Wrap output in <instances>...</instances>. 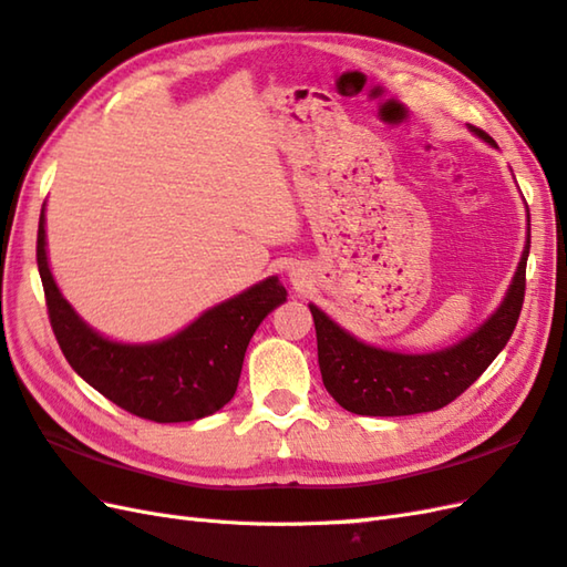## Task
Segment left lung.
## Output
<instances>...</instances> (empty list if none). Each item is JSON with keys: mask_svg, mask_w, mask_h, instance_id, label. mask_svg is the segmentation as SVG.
Here are the masks:
<instances>
[{"mask_svg": "<svg viewBox=\"0 0 567 567\" xmlns=\"http://www.w3.org/2000/svg\"><path fill=\"white\" fill-rule=\"evenodd\" d=\"M470 128L488 145H496L482 128ZM527 256L529 235L501 307L470 338L441 352L402 354L381 350L357 340L309 303L318 340V367L328 393L340 408L361 416H408L445 408L488 369L511 340L525 301Z\"/></svg>", "mask_w": 567, "mask_h": 567, "instance_id": "1", "label": "left lung"}]
</instances>
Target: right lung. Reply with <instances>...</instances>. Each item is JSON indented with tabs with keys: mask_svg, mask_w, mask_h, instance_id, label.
Segmentation results:
<instances>
[{
	"mask_svg": "<svg viewBox=\"0 0 567 567\" xmlns=\"http://www.w3.org/2000/svg\"><path fill=\"white\" fill-rule=\"evenodd\" d=\"M45 206L38 225V270L48 313L66 361L117 408L157 424L194 422L235 398L246 347L260 321L287 299L268 278L203 311L177 336L148 344L114 342L95 332L62 297L48 264Z\"/></svg>",
	"mask_w": 567,
	"mask_h": 567,
	"instance_id": "1",
	"label": "right lung"
}]
</instances>
